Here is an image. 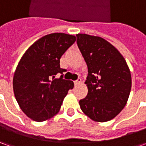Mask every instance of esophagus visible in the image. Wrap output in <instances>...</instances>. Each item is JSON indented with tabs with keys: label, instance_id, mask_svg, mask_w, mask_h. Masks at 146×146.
<instances>
[{
	"label": "esophagus",
	"instance_id": "1",
	"mask_svg": "<svg viewBox=\"0 0 146 146\" xmlns=\"http://www.w3.org/2000/svg\"><path fill=\"white\" fill-rule=\"evenodd\" d=\"M80 83H81V79H80V78H79L78 80H76L74 81V84H75V85H76H76H79Z\"/></svg>",
	"mask_w": 146,
	"mask_h": 146
}]
</instances>
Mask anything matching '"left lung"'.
I'll list each match as a JSON object with an SVG mask.
<instances>
[{"mask_svg": "<svg viewBox=\"0 0 146 146\" xmlns=\"http://www.w3.org/2000/svg\"><path fill=\"white\" fill-rule=\"evenodd\" d=\"M77 44L88 74L86 98L80 101L82 111L96 122L114 119L126 106L132 88L131 72L124 58L105 39L77 34Z\"/></svg>", "mask_w": 146, "mask_h": 146, "instance_id": "1", "label": "left lung"}]
</instances>
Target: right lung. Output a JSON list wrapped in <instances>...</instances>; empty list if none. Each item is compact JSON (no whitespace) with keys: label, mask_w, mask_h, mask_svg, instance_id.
<instances>
[{"label":"right lung","mask_w":146,"mask_h":146,"mask_svg":"<svg viewBox=\"0 0 146 146\" xmlns=\"http://www.w3.org/2000/svg\"><path fill=\"white\" fill-rule=\"evenodd\" d=\"M76 40L69 34H48L31 45L20 59L13 79L14 97L32 120L42 122L57 115L68 90L74 87L63 75L58 79L55 76L66 71L60 67V58Z\"/></svg>","instance_id":"1"}]
</instances>
